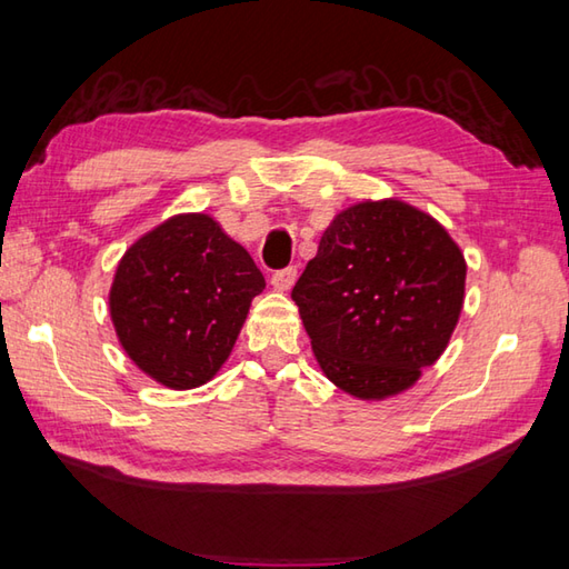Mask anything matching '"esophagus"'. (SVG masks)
Masks as SVG:
<instances>
[{"mask_svg":"<svg viewBox=\"0 0 569 569\" xmlns=\"http://www.w3.org/2000/svg\"><path fill=\"white\" fill-rule=\"evenodd\" d=\"M296 278H298L296 266H286V269H278L271 276V283H273L276 291H291V286L296 283Z\"/></svg>","mask_w":569,"mask_h":569,"instance_id":"obj_1","label":"esophagus"}]
</instances>
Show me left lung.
Listing matches in <instances>:
<instances>
[{
    "label": "left lung",
    "instance_id": "1",
    "mask_svg": "<svg viewBox=\"0 0 569 569\" xmlns=\"http://www.w3.org/2000/svg\"><path fill=\"white\" fill-rule=\"evenodd\" d=\"M463 286V253L447 229L382 199L332 219L291 298L328 380L352 397L385 399L447 350Z\"/></svg>",
    "mask_w": 569,
    "mask_h": 569
}]
</instances>
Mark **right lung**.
<instances>
[{
	"label": "right lung",
	"mask_w": 569,
	"mask_h": 569,
	"mask_svg": "<svg viewBox=\"0 0 569 569\" xmlns=\"http://www.w3.org/2000/svg\"><path fill=\"white\" fill-rule=\"evenodd\" d=\"M263 288L249 251L214 219L177 214L126 251L108 303L128 358L154 382L192 389L227 362Z\"/></svg>",
	"instance_id": "right-lung-1"
}]
</instances>
